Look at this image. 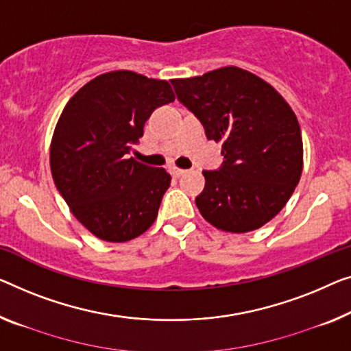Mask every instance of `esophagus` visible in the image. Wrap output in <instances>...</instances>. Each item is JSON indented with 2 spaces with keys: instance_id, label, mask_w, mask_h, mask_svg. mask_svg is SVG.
Returning <instances> with one entry per match:
<instances>
[{
  "instance_id": "esophagus-1",
  "label": "esophagus",
  "mask_w": 351,
  "mask_h": 351,
  "mask_svg": "<svg viewBox=\"0 0 351 351\" xmlns=\"http://www.w3.org/2000/svg\"><path fill=\"white\" fill-rule=\"evenodd\" d=\"M186 171L187 170H182V169H178V167H173V169H171V175H173V176H182V175H186Z\"/></svg>"
}]
</instances>
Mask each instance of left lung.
<instances>
[{"mask_svg":"<svg viewBox=\"0 0 351 351\" xmlns=\"http://www.w3.org/2000/svg\"><path fill=\"white\" fill-rule=\"evenodd\" d=\"M171 85L206 137L222 142L226 160L216 171H203L198 211L222 232L263 227L287 205L302 173L295 112L268 82L237 66L173 78Z\"/></svg>","mask_w":351,"mask_h":351,"instance_id":"1","label":"left lung"}]
</instances>
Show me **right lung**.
Here are the masks:
<instances>
[{"instance_id":"obj_1","label":"right lung","mask_w":351,"mask_h":351,"mask_svg":"<svg viewBox=\"0 0 351 351\" xmlns=\"http://www.w3.org/2000/svg\"><path fill=\"white\" fill-rule=\"evenodd\" d=\"M175 101L167 80L132 71L97 75L69 99L50 143L56 189L77 221L107 243L153 226L171 178L129 158L154 108Z\"/></svg>"}]
</instances>
